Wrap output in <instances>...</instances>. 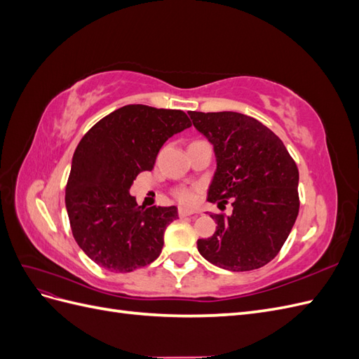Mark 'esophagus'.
I'll return each instance as SVG.
<instances>
[{
	"mask_svg": "<svg viewBox=\"0 0 359 359\" xmlns=\"http://www.w3.org/2000/svg\"><path fill=\"white\" fill-rule=\"evenodd\" d=\"M194 212L191 210H187V208H180L178 210V215L180 217H189V215H193Z\"/></svg>",
	"mask_w": 359,
	"mask_h": 359,
	"instance_id": "obj_1",
	"label": "esophagus"
}]
</instances>
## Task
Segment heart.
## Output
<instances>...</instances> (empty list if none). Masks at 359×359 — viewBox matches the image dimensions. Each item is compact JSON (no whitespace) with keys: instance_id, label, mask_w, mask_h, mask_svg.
Returning <instances> with one entry per match:
<instances>
[{"instance_id":"obj_1","label":"heart","mask_w":359,"mask_h":359,"mask_svg":"<svg viewBox=\"0 0 359 359\" xmlns=\"http://www.w3.org/2000/svg\"><path fill=\"white\" fill-rule=\"evenodd\" d=\"M172 193H173V196L177 198V201L181 202L182 205H189L194 199L193 189H189V187H177V189H173Z\"/></svg>"}]
</instances>
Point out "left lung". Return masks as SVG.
I'll use <instances>...</instances> for the list:
<instances>
[{
	"mask_svg": "<svg viewBox=\"0 0 359 359\" xmlns=\"http://www.w3.org/2000/svg\"><path fill=\"white\" fill-rule=\"evenodd\" d=\"M214 145L217 170L208 201L231 202V215L211 214L217 229L199 240V253L229 271L266 265L283 247L299 211L297 163L280 137L238 112H189Z\"/></svg>",
	"mask_w": 359,
	"mask_h": 359,
	"instance_id": "left-lung-1",
	"label": "left lung"
}]
</instances>
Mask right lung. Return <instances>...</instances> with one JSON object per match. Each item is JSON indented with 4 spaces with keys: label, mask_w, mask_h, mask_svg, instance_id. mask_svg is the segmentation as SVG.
<instances>
[{
    "label": "right lung",
    "mask_w": 359,
    "mask_h": 359,
    "mask_svg": "<svg viewBox=\"0 0 359 359\" xmlns=\"http://www.w3.org/2000/svg\"><path fill=\"white\" fill-rule=\"evenodd\" d=\"M191 126L178 109L127 104L94 124L76 148L66 208L76 243L97 265L130 273L156 260L177 206H139L128 193L169 137Z\"/></svg>",
    "instance_id": "obj_1"
}]
</instances>
